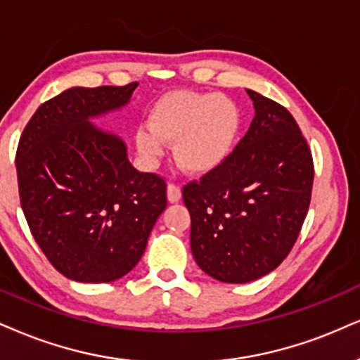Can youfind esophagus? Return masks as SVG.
Listing matches in <instances>:
<instances>
[{"mask_svg":"<svg viewBox=\"0 0 360 360\" xmlns=\"http://www.w3.org/2000/svg\"><path fill=\"white\" fill-rule=\"evenodd\" d=\"M167 197H168V202H172V203L179 202L181 198V188L176 184H168Z\"/></svg>","mask_w":360,"mask_h":360,"instance_id":"1","label":"esophagus"}]
</instances>
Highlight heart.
<instances>
[{"label": "heart", "mask_w": 360, "mask_h": 360, "mask_svg": "<svg viewBox=\"0 0 360 360\" xmlns=\"http://www.w3.org/2000/svg\"><path fill=\"white\" fill-rule=\"evenodd\" d=\"M240 127V108L229 96L175 90L150 108L146 130L136 131V146L152 160L162 152V143H173V157L181 170L208 173L227 162Z\"/></svg>", "instance_id": "1"}]
</instances>
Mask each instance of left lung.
Masks as SVG:
<instances>
[{
  "label": "left lung",
  "mask_w": 360,
  "mask_h": 360,
  "mask_svg": "<svg viewBox=\"0 0 360 360\" xmlns=\"http://www.w3.org/2000/svg\"><path fill=\"white\" fill-rule=\"evenodd\" d=\"M255 117L227 162L184 187L192 254L227 283L264 277L292 250L307 217L314 160L290 112L247 90Z\"/></svg>",
  "instance_id": "1"
}]
</instances>
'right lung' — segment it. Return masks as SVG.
Returning a JSON list of instances; mask_svg holds the SVG:
<instances>
[{
  "label": "right lung",
  "mask_w": 360,
  "mask_h": 360,
  "mask_svg": "<svg viewBox=\"0 0 360 360\" xmlns=\"http://www.w3.org/2000/svg\"><path fill=\"white\" fill-rule=\"evenodd\" d=\"M136 85L70 88L44 101L20 136L21 208L43 254L72 281L127 275L167 207L165 179L133 168L125 143L88 122L125 105Z\"/></svg>",
  "instance_id": "obj_1"
}]
</instances>
